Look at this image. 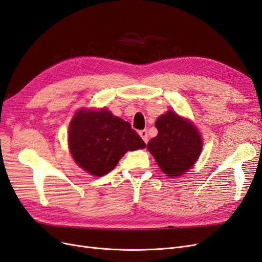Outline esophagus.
Listing matches in <instances>:
<instances>
[{"mask_svg":"<svg viewBox=\"0 0 262 262\" xmlns=\"http://www.w3.org/2000/svg\"><path fill=\"white\" fill-rule=\"evenodd\" d=\"M139 134L141 136V138L143 139V141L145 142V143H147L148 142V136H147V130H141V131H139Z\"/></svg>","mask_w":262,"mask_h":262,"instance_id":"obj_1","label":"esophagus"}]
</instances>
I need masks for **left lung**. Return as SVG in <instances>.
<instances>
[{
	"label": "left lung",
	"instance_id": "8db88e82",
	"mask_svg": "<svg viewBox=\"0 0 262 262\" xmlns=\"http://www.w3.org/2000/svg\"><path fill=\"white\" fill-rule=\"evenodd\" d=\"M155 126L158 133L149 140L147 149L166 176H181L201 154V134L189 119L172 110L158 117Z\"/></svg>",
	"mask_w": 262,
	"mask_h": 262
}]
</instances>
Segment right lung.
Returning a JSON list of instances; mask_svg holds the SVG:
<instances>
[{
	"mask_svg": "<svg viewBox=\"0 0 262 262\" xmlns=\"http://www.w3.org/2000/svg\"><path fill=\"white\" fill-rule=\"evenodd\" d=\"M69 147L82 169L100 177L113 170L128 150L144 148L145 143L128 121L107 108H82L70 122Z\"/></svg>",
	"mask_w": 262,
	"mask_h": 262,
	"instance_id": "right-lung-1",
	"label": "right lung"
}]
</instances>
